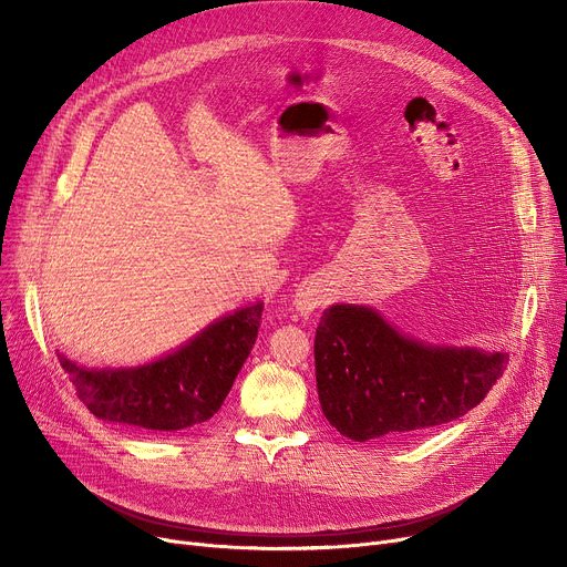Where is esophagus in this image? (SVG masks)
Returning <instances> with one entry per match:
<instances>
[{
	"mask_svg": "<svg viewBox=\"0 0 567 567\" xmlns=\"http://www.w3.org/2000/svg\"><path fill=\"white\" fill-rule=\"evenodd\" d=\"M326 299H329V293H326V289L321 285H317V282H310V285H303L299 289L293 303H296V310H299L301 315H310L312 310L323 306Z\"/></svg>",
	"mask_w": 567,
	"mask_h": 567,
	"instance_id": "obj_1",
	"label": "esophagus"
}]
</instances>
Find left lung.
Segmentation results:
<instances>
[{"label": "left lung", "instance_id": "obj_1", "mask_svg": "<svg viewBox=\"0 0 567 567\" xmlns=\"http://www.w3.org/2000/svg\"><path fill=\"white\" fill-rule=\"evenodd\" d=\"M505 365V351L411 340L363 306L323 310L315 336L321 411L353 441L451 423L485 400Z\"/></svg>", "mask_w": 567, "mask_h": 567}]
</instances>
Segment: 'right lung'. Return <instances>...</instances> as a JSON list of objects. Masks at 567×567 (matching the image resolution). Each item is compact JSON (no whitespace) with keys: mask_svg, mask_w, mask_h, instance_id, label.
<instances>
[{"mask_svg":"<svg viewBox=\"0 0 567 567\" xmlns=\"http://www.w3.org/2000/svg\"><path fill=\"white\" fill-rule=\"evenodd\" d=\"M261 303L236 310L182 349L128 370L82 368L59 353L78 398L96 419L142 430H188L220 409L257 340Z\"/></svg>","mask_w":567,"mask_h":567,"instance_id":"right-lung-1","label":"right lung"}]
</instances>
